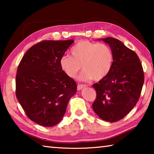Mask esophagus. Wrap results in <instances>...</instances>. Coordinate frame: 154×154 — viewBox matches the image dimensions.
<instances>
[{"label": "esophagus", "instance_id": "esophagus-1", "mask_svg": "<svg viewBox=\"0 0 154 154\" xmlns=\"http://www.w3.org/2000/svg\"><path fill=\"white\" fill-rule=\"evenodd\" d=\"M86 87V85H82V84H79L77 85V90H82L83 88Z\"/></svg>", "mask_w": 154, "mask_h": 154}]
</instances>
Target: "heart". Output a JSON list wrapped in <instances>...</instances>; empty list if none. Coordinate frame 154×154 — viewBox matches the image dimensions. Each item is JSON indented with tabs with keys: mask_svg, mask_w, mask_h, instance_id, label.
<instances>
[{
	"mask_svg": "<svg viewBox=\"0 0 154 154\" xmlns=\"http://www.w3.org/2000/svg\"><path fill=\"white\" fill-rule=\"evenodd\" d=\"M71 56L63 55L59 60L62 71L74 79L82 69L84 72L80 79L98 81L107 76L113 62V53L110 47L87 40L80 41L71 49Z\"/></svg>",
	"mask_w": 154,
	"mask_h": 154,
	"instance_id": "heart-1",
	"label": "heart"
}]
</instances>
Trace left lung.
<instances>
[{"mask_svg": "<svg viewBox=\"0 0 154 154\" xmlns=\"http://www.w3.org/2000/svg\"><path fill=\"white\" fill-rule=\"evenodd\" d=\"M109 44L113 53L107 76L93 84L96 98L92 108L103 120L115 122L124 118L136 105L144 83V72L139 57L116 38H98Z\"/></svg>", "mask_w": 154, "mask_h": 154, "instance_id": "obj_1", "label": "left lung"}]
</instances>
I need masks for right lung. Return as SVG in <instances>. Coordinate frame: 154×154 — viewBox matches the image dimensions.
<instances>
[{"instance_id": "obj_1", "label": "right lung", "mask_w": 154, "mask_h": 154, "mask_svg": "<svg viewBox=\"0 0 154 154\" xmlns=\"http://www.w3.org/2000/svg\"><path fill=\"white\" fill-rule=\"evenodd\" d=\"M72 39L43 41L28 49L17 68L16 97L32 122L45 127L62 120L77 91L75 81L64 74L59 60Z\"/></svg>"}]
</instances>
